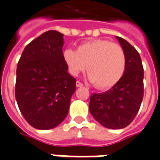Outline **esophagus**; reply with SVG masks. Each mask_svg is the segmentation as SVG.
I'll use <instances>...</instances> for the list:
<instances>
[{
  "label": "esophagus",
  "instance_id": "obj_1",
  "mask_svg": "<svg viewBox=\"0 0 160 160\" xmlns=\"http://www.w3.org/2000/svg\"><path fill=\"white\" fill-rule=\"evenodd\" d=\"M76 86H77L78 88H79V87H82V86H83V84H82L81 82H79V81H77V82H76Z\"/></svg>",
  "mask_w": 160,
  "mask_h": 160
}]
</instances>
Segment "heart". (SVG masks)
<instances>
[{"label": "heart", "instance_id": "1", "mask_svg": "<svg viewBox=\"0 0 160 160\" xmlns=\"http://www.w3.org/2000/svg\"><path fill=\"white\" fill-rule=\"evenodd\" d=\"M63 58L68 71L78 76L86 68L88 78L97 89L112 88L122 79L126 70V55L122 46L106 39H92L67 49Z\"/></svg>", "mask_w": 160, "mask_h": 160}]
</instances>
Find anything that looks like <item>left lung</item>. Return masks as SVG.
Masks as SVG:
<instances>
[{
	"label": "left lung",
	"mask_w": 160,
	"mask_h": 160,
	"mask_svg": "<svg viewBox=\"0 0 160 160\" xmlns=\"http://www.w3.org/2000/svg\"><path fill=\"white\" fill-rule=\"evenodd\" d=\"M126 55V70L122 79L103 93L90 96L89 112L96 121L109 129L128 126L140 109L144 95V70L139 52L128 42L117 37Z\"/></svg>",
	"instance_id": "obj_1"
}]
</instances>
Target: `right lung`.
<instances>
[{"instance_id": "1", "label": "right lung", "mask_w": 160, "mask_h": 160, "mask_svg": "<svg viewBox=\"0 0 160 160\" xmlns=\"http://www.w3.org/2000/svg\"><path fill=\"white\" fill-rule=\"evenodd\" d=\"M64 34L47 31L25 47L18 62L15 98L34 128H56L67 116L76 79L63 58Z\"/></svg>"}]
</instances>
